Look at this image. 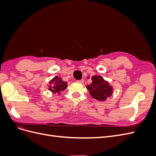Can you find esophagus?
Here are the masks:
<instances>
[{
  "mask_svg": "<svg viewBox=\"0 0 156 156\" xmlns=\"http://www.w3.org/2000/svg\"><path fill=\"white\" fill-rule=\"evenodd\" d=\"M84 79H81V80H79V81H77V82L79 83H84Z\"/></svg>",
  "mask_w": 156,
  "mask_h": 156,
  "instance_id": "obj_1",
  "label": "esophagus"
}]
</instances>
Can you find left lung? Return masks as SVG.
<instances>
[{"instance_id": "1", "label": "left lung", "mask_w": 156, "mask_h": 156, "mask_svg": "<svg viewBox=\"0 0 156 156\" xmlns=\"http://www.w3.org/2000/svg\"><path fill=\"white\" fill-rule=\"evenodd\" d=\"M92 83L86 87L92 98L99 101H105L108 98L112 96V87L100 75H94L92 77Z\"/></svg>"}]
</instances>
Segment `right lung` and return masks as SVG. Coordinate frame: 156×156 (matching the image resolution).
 Returning <instances> with one entry per match:
<instances>
[{
  "label": "right lung",
  "instance_id": "add662e5",
  "mask_svg": "<svg viewBox=\"0 0 156 156\" xmlns=\"http://www.w3.org/2000/svg\"><path fill=\"white\" fill-rule=\"evenodd\" d=\"M67 82L62 81V79L57 76L55 77L49 81V90L53 94H60L61 91H63L68 87Z\"/></svg>",
  "mask_w": 156,
  "mask_h": 156
}]
</instances>
